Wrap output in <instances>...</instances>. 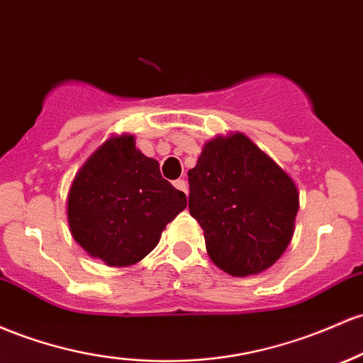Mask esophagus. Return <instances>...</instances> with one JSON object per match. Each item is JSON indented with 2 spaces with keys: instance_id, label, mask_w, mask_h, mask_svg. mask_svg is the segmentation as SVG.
I'll return each mask as SVG.
<instances>
[{
  "instance_id": "34e87169",
  "label": "esophagus",
  "mask_w": 363,
  "mask_h": 363,
  "mask_svg": "<svg viewBox=\"0 0 363 363\" xmlns=\"http://www.w3.org/2000/svg\"><path fill=\"white\" fill-rule=\"evenodd\" d=\"M174 186L177 188L179 191H182V193L188 194V182L184 181V179H177V181H174Z\"/></svg>"
}]
</instances>
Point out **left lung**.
Instances as JSON below:
<instances>
[{
    "mask_svg": "<svg viewBox=\"0 0 363 363\" xmlns=\"http://www.w3.org/2000/svg\"><path fill=\"white\" fill-rule=\"evenodd\" d=\"M188 179L189 213L215 265L246 277L276 264L293 238L298 189L272 158L240 133L218 136Z\"/></svg>",
    "mask_w": 363,
    "mask_h": 363,
    "instance_id": "8db88e82",
    "label": "left lung"
}]
</instances>
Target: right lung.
Listing matches in <instances>:
<instances>
[{
	"mask_svg": "<svg viewBox=\"0 0 363 363\" xmlns=\"http://www.w3.org/2000/svg\"><path fill=\"white\" fill-rule=\"evenodd\" d=\"M186 194L133 136L111 138L89 157L69 191L70 233L91 257L125 267L143 260L186 208Z\"/></svg>",
	"mask_w": 363,
	"mask_h": 363,
	"instance_id": "right-lung-1",
	"label": "right lung"
}]
</instances>
